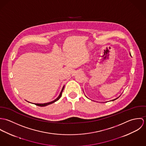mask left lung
<instances>
[{"mask_svg": "<svg viewBox=\"0 0 146 146\" xmlns=\"http://www.w3.org/2000/svg\"><path fill=\"white\" fill-rule=\"evenodd\" d=\"M130 56H131V55H130ZM117 98H116V99H115V100H112V101H115V100H116L117 99Z\"/></svg>", "mask_w": 146, "mask_h": 146, "instance_id": "obj_1", "label": "left lung"}]
</instances>
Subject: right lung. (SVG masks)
Instances as JSON below:
<instances>
[{"instance_id": "obj_1", "label": "right lung", "mask_w": 146, "mask_h": 146, "mask_svg": "<svg viewBox=\"0 0 146 146\" xmlns=\"http://www.w3.org/2000/svg\"><path fill=\"white\" fill-rule=\"evenodd\" d=\"M64 86H63V87L62 89V90H61V93H60V96L58 97V98H57V99H56L55 100H54L53 101H52V102H48V103H46V104H35V105H36V106H40V107H44V106H48V105H49V104H53V103H54V102H56V101H57L61 97V96H62V92L63 90V89H64Z\"/></svg>"}]
</instances>
